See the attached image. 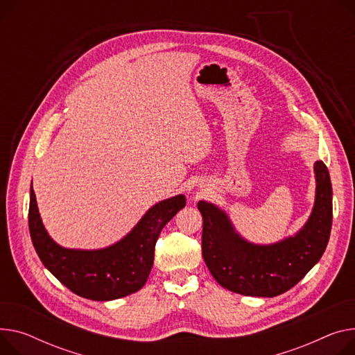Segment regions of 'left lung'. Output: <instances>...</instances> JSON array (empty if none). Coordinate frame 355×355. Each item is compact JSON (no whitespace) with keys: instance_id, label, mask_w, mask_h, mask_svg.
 Returning a JSON list of instances; mask_svg holds the SVG:
<instances>
[{"instance_id":"obj_1","label":"left lung","mask_w":355,"mask_h":355,"mask_svg":"<svg viewBox=\"0 0 355 355\" xmlns=\"http://www.w3.org/2000/svg\"><path fill=\"white\" fill-rule=\"evenodd\" d=\"M317 191L304 228L284 241L255 245L234 231L225 212L205 201L202 216V258L220 286L251 297H275L293 288L325 251L333 224V188L322 161L314 165Z\"/></svg>"}]
</instances>
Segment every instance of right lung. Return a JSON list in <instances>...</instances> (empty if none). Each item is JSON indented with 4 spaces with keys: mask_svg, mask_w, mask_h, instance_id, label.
<instances>
[{
    "mask_svg": "<svg viewBox=\"0 0 355 355\" xmlns=\"http://www.w3.org/2000/svg\"><path fill=\"white\" fill-rule=\"evenodd\" d=\"M184 207V196L164 200L150 208L120 243L97 251L67 250L46 234L31 184L28 227L40 259L61 284L80 297L110 301L143 288L154 263L158 235Z\"/></svg>",
    "mask_w": 355,
    "mask_h": 355,
    "instance_id": "right-lung-1",
    "label": "right lung"
}]
</instances>
